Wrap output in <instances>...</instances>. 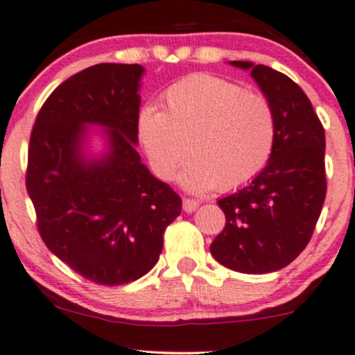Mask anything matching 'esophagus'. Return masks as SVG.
Instances as JSON below:
<instances>
[{
  "mask_svg": "<svg viewBox=\"0 0 355 355\" xmlns=\"http://www.w3.org/2000/svg\"><path fill=\"white\" fill-rule=\"evenodd\" d=\"M198 207H199V202L196 199H189V198L182 199V209H184V212L191 214V212H194Z\"/></svg>",
  "mask_w": 355,
  "mask_h": 355,
  "instance_id": "obj_1",
  "label": "esophagus"
}]
</instances>
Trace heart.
I'll return each mask as SVG.
<instances>
[{"label": "heart", "instance_id": "heart-1", "mask_svg": "<svg viewBox=\"0 0 355 355\" xmlns=\"http://www.w3.org/2000/svg\"><path fill=\"white\" fill-rule=\"evenodd\" d=\"M138 139L151 169L168 181L189 151L181 174L189 191L239 189L268 166L277 116L268 98L211 73H196L164 92L163 112L144 107Z\"/></svg>", "mask_w": 355, "mask_h": 355}]
</instances>
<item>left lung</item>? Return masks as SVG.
<instances>
[{"mask_svg": "<svg viewBox=\"0 0 355 355\" xmlns=\"http://www.w3.org/2000/svg\"><path fill=\"white\" fill-rule=\"evenodd\" d=\"M250 69L277 116V143L266 168L248 186L218 199L225 227L211 243L220 265L248 275L288 266L313 237L326 199V137L303 89L284 73L234 60Z\"/></svg>", "mask_w": 355, "mask_h": 355, "instance_id": "left-lung-1", "label": "left lung"}]
</instances>
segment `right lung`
<instances>
[{
	"label": "right lung",
	"instance_id": "add662e5",
	"mask_svg": "<svg viewBox=\"0 0 355 355\" xmlns=\"http://www.w3.org/2000/svg\"><path fill=\"white\" fill-rule=\"evenodd\" d=\"M138 64H97L62 82L31 131L26 189L39 235L85 279L118 286L146 275L182 200L141 163ZM85 124L109 128L111 151L85 162Z\"/></svg>",
	"mask_w": 355,
	"mask_h": 355
}]
</instances>
